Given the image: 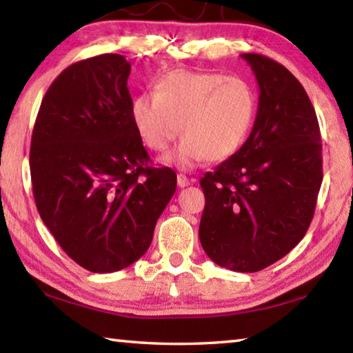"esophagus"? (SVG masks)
Listing matches in <instances>:
<instances>
[{
	"mask_svg": "<svg viewBox=\"0 0 353 353\" xmlns=\"http://www.w3.org/2000/svg\"><path fill=\"white\" fill-rule=\"evenodd\" d=\"M190 183H191V181L187 176L182 174V172H181V174H177V185H179V187H181V188L188 187Z\"/></svg>",
	"mask_w": 353,
	"mask_h": 353,
	"instance_id": "esophagus-1",
	"label": "esophagus"
}]
</instances>
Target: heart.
I'll use <instances>...</instances> for the list:
<instances>
[{
    "label": "heart",
    "instance_id": "heart-1",
    "mask_svg": "<svg viewBox=\"0 0 353 353\" xmlns=\"http://www.w3.org/2000/svg\"><path fill=\"white\" fill-rule=\"evenodd\" d=\"M256 97L236 76L176 70L155 82L154 93L132 103V121L145 146L163 152L177 134L183 139L165 160L193 168L202 160L229 159L254 126Z\"/></svg>",
    "mask_w": 353,
    "mask_h": 353
}]
</instances>
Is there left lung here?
Masks as SVG:
<instances>
[{
    "instance_id": "obj_1",
    "label": "left lung",
    "mask_w": 353,
    "mask_h": 353,
    "mask_svg": "<svg viewBox=\"0 0 353 353\" xmlns=\"http://www.w3.org/2000/svg\"><path fill=\"white\" fill-rule=\"evenodd\" d=\"M241 57L259 82V110L244 145L201 179L199 240L216 265L256 272L307 234L322 183V143L302 83L270 57Z\"/></svg>"
}]
</instances>
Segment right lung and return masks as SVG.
<instances>
[{"label":"right lung","instance_id":"1","mask_svg":"<svg viewBox=\"0 0 353 353\" xmlns=\"http://www.w3.org/2000/svg\"><path fill=\"white\" fill-rule=\"evenodd\" d=\"M129 73L121 54L70 65L45 93L32 130L40 218L65 254L92 272L139 260L176 191V172L154 168L135 130Z\"/></svg>","mask_w":353,"mask_h":353}]
</instances>
